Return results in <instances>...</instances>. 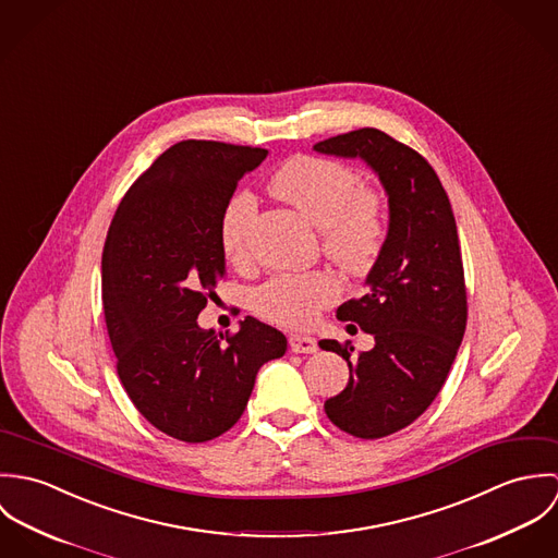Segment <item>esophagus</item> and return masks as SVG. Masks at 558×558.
<instances>
[{
	"mask_svg": "<svg viewBox=\"0 0 558 558\" xmlns=\"http://www.w3.org/2000/svg\"><path fill=\"white\" fill-rule=\"evenodd\" d=\"M290 350L296 354H314L318 352V341L307 335H290Z\"/></svg>",
	"mask_w": 558,
	"mask_h": 558,
	"instance_id": "esophagus-1",
	"label": "esophagus"
}]
</instances>
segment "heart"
<instances>
[{
  "mask_svg": "<svg viewBox=\"0 0 558 558\" xmlns=\"http://www.w3.org/2000/svg\"><path fill=\"white\" fill-rule=\"evenodd\" d=\"M277 197L292 204L322 230L324 253L350 272H365L385 240V215L378 197L359 189L352 167L322 157H294L270 180ZM257 215L255 197L236 193L221 217V246L230 262L248 257V239ZM341 294L339 281L324 270L275 275L253 292L257 316L288 328H305Z\"/></svg>",
  "mask_w": 558,
  "mask_h": 558,
  "instance_id": "obj_1",
  "label": "heart"
}]
</instances>
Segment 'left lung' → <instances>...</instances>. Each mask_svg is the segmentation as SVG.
Masks as SVG:
<instances>
[{"label":"left lung","instance_id":"obj_1","mask_svg":"<svg viewBox=\"0 0 558 558\" xmlns=\"http://www.w3.org/2000/svg\"><path fill=\"white\" fill-rule=\"evenodd\" d=\"M319 155L361 159L389 199V230L365 286L337 318L374 335L352 356L335 339L319 341L348 361L345 389L324 401L343 432L374 440L418 418L440 393L466 330V288L456 217L432 165L378 129H359L314 146Z\"/></svg>","mask_w":558,"mask_h":558}]
</instances>
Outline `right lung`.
Masks as SVG:
<instances>
[{
  "label": "right lung",
  "mask_w": 558,
  "mask_h": 558,
  "mask_svg": "<svg viewBox=\"0 0 558 558\" xmlns=\"http://www.w3.org/2000/svg\"><path fill=\"white\" fill-rule=\"evenodd\" d=\"M268 150L186 140L122 197L102 248V310L118 376L162 434L206 442L246 408L259 367L288 350L246 316L223 337L197 324L226 275L221 217L240 178Z\"/></svg>",
  "instance_id": "1"
}]
</instances>
